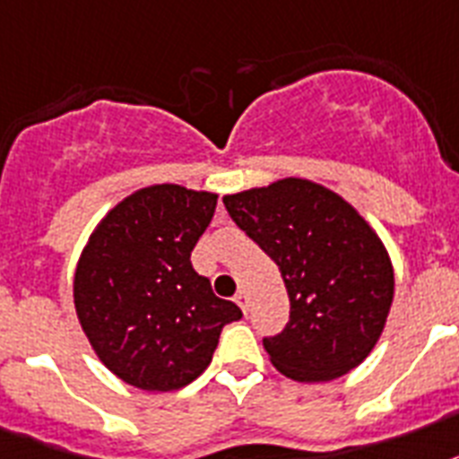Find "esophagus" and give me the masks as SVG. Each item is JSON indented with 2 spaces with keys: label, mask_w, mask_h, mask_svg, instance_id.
<instances>
[{
  "label": "esophagus",
  "mask_w": 459,
  "mask_h": 459,
  "mask_svg": "<svg viewBox=\"0 0 459 459\" xmlns=\"http://www.w3.org/2000/svg\"><path fill=\"white\" fill-rule=\"evenodd\" d=\"M236 304L242 308V311H245V314H247V311H249V297H247V292H245V290H240V292L236 294Z\"/></svg>",
  "instance_id": "1"
}]
</instances>
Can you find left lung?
<instances>
[{
    "label": "left lung",
    "instance_id": "8db88e82",
    "mask_svg": "<svg viewBox=\"0 0 459 459\" xmlns=\"http://www.w3.org/2000/svg\"><path fill=\"white\" fill-rule=\"evenodd\" d=\"M230 219L275 262L290 297L271 363L297 382H330L368 359L394 301L377 233L337 193L307 178L223 197Z\"/></svg>",
    "mask_w": 459,
    "mask_h": 459
}]
</instances>
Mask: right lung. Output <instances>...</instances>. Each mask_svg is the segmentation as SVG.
Returning a JSON list of instances; mask_svg holds the SVG:
<instances>
[{"mask_svg":"<svg viewBox=\"0 0 459 459\" xmlns=\"http://www.w3.org/2000/svg\"><path fill=\"white\" fill-rule=\"evenodd\" d=\"M214 210V193L148 186L89 238L74 271V308L99 359L126 385H191L212 363L223 325L242 318L191 264Z\"/></svg>","mask_w":459,"mask_h":459,"instance_id":"obj_1","label":"right lung"}]
</instances>
